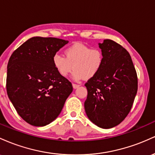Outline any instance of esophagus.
I'll return each mask as SVG.
<instances>
[{
    "mask_svg": "<svg viewBox=\"0 0 155 155\" xmlns=\"http://www.w3.org/2000/svg\"><path fill=\"white\" fill-rule=\"evenodd\" d=\"M72 86H73V88H74V89H75V88H78V87L80 86V85H78V84H75V83H72Z\"/></svg>",
    "mask_w": 155,
    "mask_h": 155,
    "instance_id": "1",
    "label": "esophagus"
}]
</instances>
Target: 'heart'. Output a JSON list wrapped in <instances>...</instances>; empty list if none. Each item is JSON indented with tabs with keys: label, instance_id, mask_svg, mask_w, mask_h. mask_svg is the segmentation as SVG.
Wrapping results in <instances>:
<instances>
[{
	"label": "heart",
	"instance_id": "1",
	"mask_svg": "<svg viewBox=\"0 0 155 155\" xmlns=\"http://www.w3.org/2000/svg\"><path fill=\"white\" fill-rule=\"evenodd\" d=\"M64 53L65 56L55 53L53 57V66L61 77H67L74 69V80L90 79L94 77L103 66V53L98 48L75 43L66 48Z\"/></svg>",
	"mask_w": 155,
	"mask_h": 155
}]
</instances>
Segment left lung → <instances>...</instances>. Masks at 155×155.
Listing matches in <instances>:
<instances>
[{
  "mask_svg": "<svg viewBox=\"0 0 155 155\" xmlns=\"http://www.w3.org/2000/svg\"><path fill=\"white\" fill-rule=\"evenodd\" d=\"M104 55L101 70L86 86L85 111L91 122L104 129L114 127L128 115L138 91V78L130 53L110 39L99 43Z\"/></svg>",
  "mask_w": 155,
  "mask_h": 155,
  "instance_id": "left-lung-1",
  "label": "left lung"
}]
</instances>
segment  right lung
Listing matches in <instances>:
<instances>
[{"instance_id": "obj_1", "label": "right lung", "mask_w": 155, "mask_h": 155, "mask_svg": "<svg viewBox=\"0 0 155 155\" xmlns=\"http://www.w3.org/2000/svg\"><path fill=\"white\" fill-rule=\"evenodd\" d=\"M68 41L35 36L12 53L7 65L6 91L17 112L36 127L50 124L61 112L72 85L58 74L53 57Z\"/></svg>"}]
</instances>
